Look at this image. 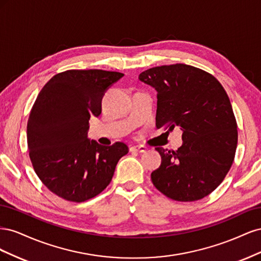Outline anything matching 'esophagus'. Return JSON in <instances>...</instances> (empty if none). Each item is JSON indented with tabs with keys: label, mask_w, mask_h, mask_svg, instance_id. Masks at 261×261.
Returning <instances> with one entry per match:
<instances>
[{
	"label": "esophagus",
	"mask_w": 261,
	"mask_h": 261,
	"mask_svg": "<svg viewBox=\"0 0 261 261\" xmlns=\"http://www.w3.org/2000/svg\"><path fill=\"white\" fill-rule=\"evenodd\" d=\"M130 150H134V151H137V152H145L147 150V147L143 145H136V146H133Z\"/></svg>",
	"instance_id": "34e87169"
}]
</instances>
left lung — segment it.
<instances>
[{
  "label": "left lung",
  "mask_w": 261,
  "mask_h": 261,
  "mask_svg": "<svg viewBox=\"0 0 261 261\" xmlns=\"http://www.w3.org/2000/svg\"><path fill=\"white\" fill-rule=\"evenodd\" d=\"M139 81L156 90V128L183 130L176 151L156 147L161 165L151 173L158 191L177 201H195L222 183L238 146L230 99L216 77L186 64L149 68Z\"/></svg>",
  "instance_id": "obj_1"
}]
</instances>
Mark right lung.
<instances>
[{"mask_svg": "<svg viewBox=\"0 0 261 261\" xmlns=\"http://www.w3.org/2000/svg\"><path fill=\"white\" fill-rule=\"evenodd\" d=\"M123 76L70 69L53 76L38 94L27 124L29 156L38 177L63 199L83 202L99 195L128 152L124 143L101 146L87 136L106 91Z\"/></svg>", "mask_w": 261, "mask_h": 261, "instance_id": "add662e5", "label": "right lung"}]
</instances>
